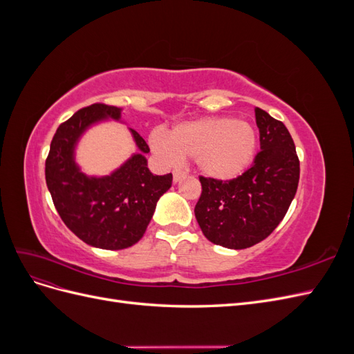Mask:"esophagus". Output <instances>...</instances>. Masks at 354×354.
<instances>
[{
	"label": "esophagus",
	"instance_id": "34e87169",
	"mask_svg": "<svg viewBox=\"0 0 354 354\" xmlns=\"http://www.w3.org/2000/svg\"><path fill=\"white\" fill-rule=\"evenodd\" d=\"M187 176V171H181V169H174L173 171V180L174 183H177V181H180L183 177Z\"/></svg>",
	"mask_w": 354,
	"mask_h": 354
}]
</instances>
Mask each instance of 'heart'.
Masks as SVG:
<instances>
[{"label": "heart", "instance_id": "1", "mask_svg": "<svg viewBox=\"0 0 354 354\" xmlns=\"http://www.w3.org/2000/svg\"><path fill=\"white\" fill-rule=\"evenodd\" d=\"M151 146L165 162L195 158L202 174L230 180L241 176L252 162L257 133L250 122L234 118H201L174 127L169 137L160 130L153 131Z\"/></svg>", "mask_w": 354, "mask_h": 354}]
</instances>
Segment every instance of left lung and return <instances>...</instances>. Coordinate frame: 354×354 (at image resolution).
I'll return each mask as SVG.
<instances>
[{
    "label": "left lung",
    "mask_w": 354,
    "mask_h": 354,
    "mask_svg": "<svg viewBox=\"0 0 354 354\" xmlns=\"http://www.w3.org/2000/svg\"><path fill=\"white\" fill-rule=\"evenodd\" d=\"M260 147L251 168L232 180L199 176L195 217L205 238L230 250L261 242L277 227L297 194L299 160L283 122L255 109Z\"/></svg>",
    "instance_id": "1"
}]
</instances>
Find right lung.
<instances>
[{
    "label": "right lung",
    "instance_id": "obj_1",
    "mask_svg": "<svg viewBox=\"0 0 354 354\" xmlns=\"http://www.w3.org/2000/svg\"><path fill=\"white\" fill-rule=\"evenodd\" d=\"M121 109L94 103L59 125L46 159V181L60 218L77 236L95 248L124 250L142 239L158 199L173 174L153 176L145 153L149 146L136 130V153L108 177H87L73 160V147L85 128L104 118L120 120Z\"/></svg>",
    "mask_w": 354,
    "mask_h": 354
}]
</instances>
